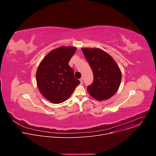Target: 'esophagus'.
I'll return each mask as SVG.
<instances>
[{"label":"esophagus","instance_id":"34e87169","mask_svg":"<svg viewBox=\"0 0 156 156\" xmlns=\"http://www.w3.org/2000/svg\"><path fill=\"white\" fill-rule=\"evenodd\" d=\"M80 81L81 84H82L83 83V78H81L80 79Z\"/></svg>","mask_w":156,"mask_h":156}]
</instances>
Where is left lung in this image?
<instances>
[{
  "instance_id": "obj_1",
  "label": "left lung",
  "mask_w": 156,
  "mask_h": 156,
  "mask_svg": "<svg viewBox=\"0 0 156 156\" xmlns=\"http://www.w3.org/2000/svg\"><path fill=\"white\" fill-rule=\"evenodd\" d=\"M93 70L94 80L87 91L93 98L102 101L113 96L118 91L122 80L119 65L108 53L99 48L81 49Z\"/></svg>"
}]
</instances>
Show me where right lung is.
Returning <instances> with one entry per match:
<instances>
[{"label":"right lung","instance_id":"right-lung-1","mask_svg":"<svg viewBox=\"0 0 156 156\" xmlns=\"http://www.w3.org/2000/svg\"><path fill=\"white\" fill-rule=\"evenodd\" d=\"M76 48L62 46L49 52L39 63L36 74L37 86L42 96L54 104L67 99L80 81L69 62Z\"/></svg>","mask_w":156,"mask_h":156}]
</instances>
